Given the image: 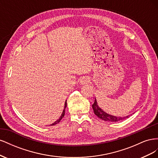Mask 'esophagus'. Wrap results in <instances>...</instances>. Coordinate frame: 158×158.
<instances>
[{
	"mask_svg": "<svg viewBox=\"0 0 158 158\" xmlns=\"http://www.w3.org/2000/svg\"><path fill=\"white\" fill-rule=\"evenodd\" d=\"M89 82V78L86 77V76H84V77H82L80 78V82L81 84H88Z\"/></svg>",
	"mask_w": 158,
	"mask_h": 158,
	"instance_id": "34e87169",
	"label": "esophagus"
}]
</instances>
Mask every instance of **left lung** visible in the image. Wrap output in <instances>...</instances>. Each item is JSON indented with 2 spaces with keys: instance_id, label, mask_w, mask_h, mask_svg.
<instances>
[{
  "instance_id": "obj_1",
  "label": "left lung",
  "mask_w": 158,
  "mask_h": 158,
  "mask_svg": "<svg viewBox=\"0 0 158 158\" xmlns=\"http://www.w3.org/2000/svg\"><path fill=\"white\" fill-rule=\"evenodd\" d=\"M92 108L94 109V112L95 113V114L99 118L102 119L103 121H109V122H118L119 121L123 120L125 118H128V116L127 117H115V116H113L111 115V114H109L107 113L104 112L103 110L100 108L97 103L96 99L95 98V101L94 104L92 105Z\"/></svg>"
}]
</instances>
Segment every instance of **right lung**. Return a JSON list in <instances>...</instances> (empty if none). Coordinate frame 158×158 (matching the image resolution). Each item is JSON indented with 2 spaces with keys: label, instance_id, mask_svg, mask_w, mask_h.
<instances>
[{
  "label": "right lung",
  "instance_id": "add662e5",
  "mask_svg": "<svg viewBox=\"0 0 158 158\" xmlns=\"http://www.w3.org/2000/svg\"><path fill=\"white\" fill-rule=\"evenodd\" d=\"M66 102H65V103H64V110H63V113H62V114H61V116H60V117L58 119V120H57L56 121H55L54 123H52V125H51V126H52V125H56V124H58L60 121V120L62 118H63V117L64 116V114H65V109H66Z\"/></svg>",
  "mask_w": 158,
  "mask_h": 158
}]
</instances>
